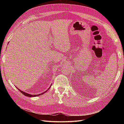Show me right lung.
I'll return each instance as SVG.
<instances>
[{
  "label": "right lung",
  "instance_id": "right-lung-1",
  "mask_svg": "<svg viewBox=\"0 0 124 124\" xmlns=\"http://www.w3.org/2000/svg\"><path fill=\"white\" fill-rule=\"evenodd\" d=\"M49 88H50V87H49ZM49 88H48V89H49ZM18 89L20 91V92H21V93H22L23 94H24L25 96H28V97H35V96H36L40 95V94H38V95H31V94H28V93H25V92H23V91H21L20 89ZM47 91H45V92H44V93H41V94H44V93H46V92H47Z\"/></svg>",
  "mask_w": 124,
  "mask_h": 124
}]
</instances>
